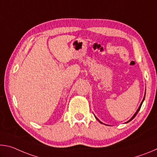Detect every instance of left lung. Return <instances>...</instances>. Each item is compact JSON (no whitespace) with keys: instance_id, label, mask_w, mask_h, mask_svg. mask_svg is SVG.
Listing matches in <instances>:
<instances>
[{"instance_id":"1","label":"left lung","mask_w":157,"mask_h":157,"mask_svg":"<svg viewBox=\"0 0 157 157\" xmlns=\"http://www.w3.org/2000/svg\"><path fill=\"white\" fill-rule=\"evenodd\" d=\"M145 96H144V98H143V101H142V102H141V103H140V106H139V109H138V110L136 111V113H135V114H134V116H133V117H132V118L131 119H130V120H129V121H127V123H128V122H129V121H131L132 120V119H133V118H134V117L136 116V114H137V113H138V112H139V110H140V107H141V105H142V104H143V101H144V99H145ZM95 118H96V119H97V120H98V121H99L100 123H102V122H100V121L99 120H98V118H96V117H95Z\"/></svg>"}]
</instances>
